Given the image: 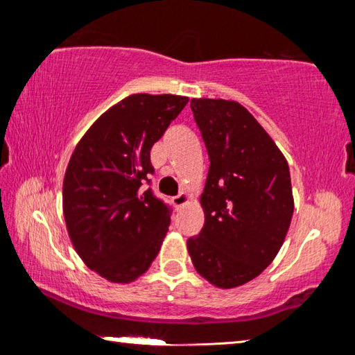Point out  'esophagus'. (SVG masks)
Listing matches in <instances>:
<instances>
[{"label":"esophagus","instance_id":"34e87169","mask_svg":"<svg viewBox=\"0 0 355 355\" xmlns=\"http://www.w3.org/2000/svg\"><path fill=\"white\" fill-rule=\"evenodd\" d=\"M188 200H189V197H188V194H186V192H180L178 196L172 197V203H173V207H175V208H180V207L186 205V203H188Z\"/></svg>","mask_w":355,"mask_h":355}]
</instances>
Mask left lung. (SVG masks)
Masks as SVG:
<instances>
[{"instance_id":"obj_1","label":"left lung","mask_w":355,"mask_h":355,"mask_svg":"<svg viewBox=\"0 0 355 355\" xmlns=\"http://www.w3.org/2000/svg\"><path fill=\"white\" fill-rule=\"evenodd\" d=\"M191 110L209 169L200 197L205 224L188 250L197 272L227 290L260 275L284 244L294 211L290 167L236 101L192 98Z\"/></svg>"}]
</instances>
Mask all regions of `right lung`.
<instances>
[{
    "instance_id": "add662e5",
    "label": "right lung",
    "mask_w": 355,
    "mask_h": 355,
    "mask_svg": "<svg viewBox=\"0 0 355 355\" xmlns=\"http://www.w3.org/2000/svg\"><path fill=\"white\" fill-rule=\"evenodd\" d=\"M135 94L110 107L78 142L64 177L69 236L87 268L128 284L158 255L172 209L153 196L150 150L188 103Z\"/></svg>"
}]
</instances>
